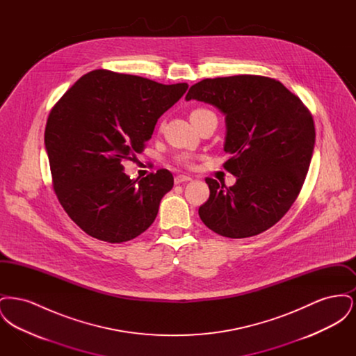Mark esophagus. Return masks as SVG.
<instances>
[{"label": "esophagus", "instance_id": "1", "mask_svg": "<svg viewBox=\"0 0 356 356\" xmlns=\"http://www.w3.org/2000/svg\"><path fill=\"white\" fill-rule=\"evenodd\" d=\"M192 179L189 176L186 175H179L175 177V184H181V183H186V181H191Z\"/></svg>", "mask_w": 356, "mask_h": 356}]
</instances>
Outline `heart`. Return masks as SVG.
I'll use <instances>...</instances> for the list:
<instances>
[{"instance_id": "obj_1", "label": "heart", "mask_w": 356, "mask_h": 356, "mask_svg": "<svg viewBox=\"0 0 356 356\" xmlns=\"http://www.w3.org/2000/svg\"><path fill=\"white\" fill-rule=\"evenodd\" d=\"M211 115H213L211 111L204 109V108H197V109H193V111H192V113H191V120H192V121H196V120L203 119L205 116H211ZM177 163H179V164H181V165H186V167H189V165H191L189 159H188L186 156H184V154L177 157Z\"/></svg>"}]
</instances>
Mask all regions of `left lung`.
Masks as SVG:
<instances>
[{"mask_svg": "<svg viewBox=\"0 0 356 356\" xmlns=\"http://www.w3.org/2000/svg\"><path fill=\"white\" fill-rule=\"evenodd\" d=\"M197 100L225 116L224 168L232 186L205 179L209 199L199 208L204 224L231 238L259 235L275 225L296 200L311 163L315 125L309 111L280 81L240 74L192 85Z\"/></svg>", "mask_w": 356, "mask_h": 356, "instance_id": "8db88e82", "label": "left lung"}]
</instances>
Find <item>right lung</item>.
I'll return each mask as SVG.
<instances>
[{"instance_id": "add662e5", "label": "right lung", "mask_w": 356, "mask_h": 356, "mask_svg": "<svg viewBox=\"0 0 356 356\" xmlns=\"http://www.w3.org/2000/svg\"><path fill=\"white\" fill-rule=\"evenodd\" d=\"M188 84L97 69L84 74L53 106L45 128L53 186L58 202L89 236L108 243L147 231L173 186L170 170L132 180L122 161L152 137L160 116Z\"/></svg>"}]
</instances>
